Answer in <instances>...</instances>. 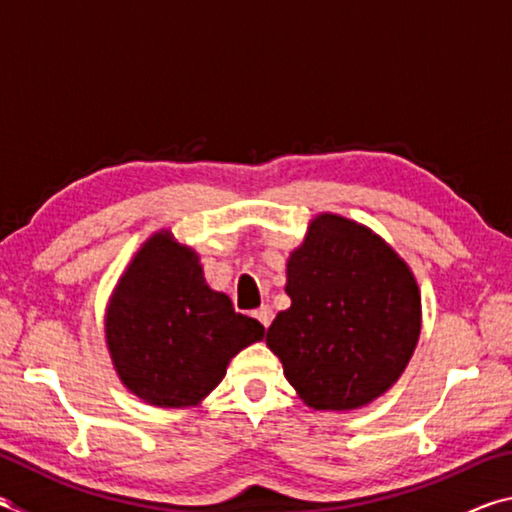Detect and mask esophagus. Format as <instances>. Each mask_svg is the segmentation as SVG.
<instances>
[{"label": "esophagus", "mask_w": 512, "mask_h": 512, "mask_svg": "<svg viewBox=\"0 0 512 512\" xmlns=\"http://www.w3.org/2000/svg\"><path fill=\"white\" fill-rule=\"evenodd\" d=\"M255 318H257L259 323H262L264 327H268V325H271V320H273V309L268 307V305H262V307H259V309L255 311Z\"/></svg>", "instance_id": "esophagus-1"}]
</instances>
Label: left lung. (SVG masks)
<instances>
[{"label": "left lung", "mask_w": 512, "mask_h": 512, "mask_svg": "<svg viewBox=\"0 0 512 512\" xmlns=\"http://www.w3.org/2000/svg\"><path fill=\"white\" fill-rule=\"evenodd\" d=\"M291 307L266 345L300 400L352 411L391 388L420 339V291L404 259L366 225L318 214L287 262Z\"/></svg>", "instance_id": "left-lung-1"}]
</instances>
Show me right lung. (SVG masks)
<instances>
[{
	"mask_svg": "<svg viewBox=\"0 0 512 512\" xmlns=\"http://www.w3.org/2000/svg\"><path fill=\"white\" fill-rule=\"evenodd\" d=\"M264 339V325L212 291L192 248L155 232L119 277L106 311V343L119 379L160 409L196 406L230 359Z\"/></svg>",
	"mask_w": 512,
	"mask_h": 512,
	"instance_id": "right-lung-1",
	"label": "right lung"
}]
</instances>
